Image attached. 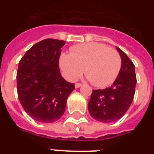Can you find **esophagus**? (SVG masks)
Listing matches in <instances>:
<instances>
[{"instance_id":"1","label":"esophagus","mask_w":154,"mask_h":154,"mask_svg":"<svg viewBox=\"0 0 154 154\" xmlns=\"http://www.w3.org/2000/svg\"><path fill=\"white\" fill-rule=\"evenodd\" d=\"M82 85L81 84V83H76V84H75V88H80Z\"/></svg>"}]
</instances>
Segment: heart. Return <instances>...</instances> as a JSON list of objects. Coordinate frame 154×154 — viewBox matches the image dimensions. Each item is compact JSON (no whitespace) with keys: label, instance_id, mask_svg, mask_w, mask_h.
I'll return each mask as SVG.
<instances>
[{"label":"heart","instance_id":"1","mask_svg":"<svg viewBox=\"0 0 154 154\" xmlns=\"http://www.w3.org/2000/svg\"><path fill=\"white\" fill-rule=\"evenodd\" d=\"M59 63L64 77L70 82L77 80L84 69L92 84L105 87L117 77L122 58L116 49L105 45L85 43L72 47L71 53L61 54Z\"/></svg>","mask_w":154,"mask_h":154}]
</instances>
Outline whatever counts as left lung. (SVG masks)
Here are the masks:
<instances>
[{
	"label": "left lung",
	"instance_id": "8db88e82",
	"mask_svg": "<svg viewBox=\"0 0 154 154\" xmlns=\"http://www.w3.org/2000/svg\"><path fill=\"white\" fill-rule=\"evenodd\" d=\"M122 58L118 76L110 87L92 93L88 103L91 117L103 123H111L122 118L130 107L137 84L135 66L128 56L117 47Z\"/></svg>",
	"mask_w": 154,
	"mask_h": 154
}]
</instances>
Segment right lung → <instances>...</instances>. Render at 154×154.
Wrapping results in <instances>:
<instances>
[{"label":"right lung","mask_w":154,"mask_h":154,"mask_svg":"<svg viewBox=\"0 0 154 154\" xmlns=\"http://www.w3.org/2000/svg\"><path fill=\"white\" fill-rule=\"evenodd\" d=\"M65 41L45 39L33 45L20 59L17 72L18 98L32 119L52 123L61 117L74 84L60 75L59 58Z\"/></svg>","instance_id":"1"}]
</instances>
